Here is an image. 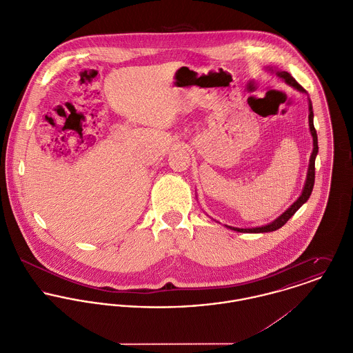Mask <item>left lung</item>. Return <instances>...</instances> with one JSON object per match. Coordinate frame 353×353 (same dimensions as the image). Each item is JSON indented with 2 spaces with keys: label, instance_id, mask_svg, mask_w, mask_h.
Here are the masks:
<instances>
[{
  "label": "left lung",
  "instance_id": "1",
  "mask_svg": "<svg viewBox=\"0 0 353 353\" xmlns=\"http://www.w3.org/2000/svg\"><path fill=\"white\" fill-rule=\"evenodd\" d=\"M277 76L281 77L288 85L294 87L295 90H298L299 92L305 94V90L303 88L302 85L288 73V72H277ZM308 125H310V132H311V136H312V153H311V157H310V164H308V171H307V178H305V183H304V188H303L302 194L301 197L294 202L291 205V208H288L280 217H277L274 221L266 224V225H262V227H255V228H235V227H230V225H225L227 228L230 230H234V231H238V232H254V234H258V232H272V231H276L279 228H281L295 213L296 210L302 206L304 202L307 201L311 196V192H312V188H314V181H315V157H316V153H318V137H316V130L314 128V112H312V104L311 101L308 99Z\"/></svg>",
  "mask_w": 353,
  "mask_h": 353
}]
</instances>
